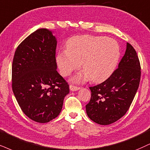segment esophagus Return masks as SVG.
<instances>
[{
    "instance_id": "esophagus-1",
    "label": "esophagus",
    "mask_w": 150,
    "mask_h": 150,
    "mask_svg": "<svg viewBox=\"0 0 150 150\" xmlns=\"http://www.w3.org/2000/svg\"><path fill=\"white\" fill-rule=\"evenodd\" d=\"M69 89L71 91L74 92V91H77V90H79L80 89V88L79 87H76V86H72V85H70L69 86Z\"/></svg>"
}]
</instances>
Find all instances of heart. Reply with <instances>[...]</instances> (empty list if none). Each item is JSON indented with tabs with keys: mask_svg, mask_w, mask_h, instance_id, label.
I'll use <instances>...</instances> for the list:
<instances>
[{
	"mask_svg": "<svg viewBox=\"0 0 150 150\" xmlns=\"http://www.w3.org/2000/svg\"><path fill=\"white\" fill-rule=\"evenodd\" d=\"M120 55L119 44L112 39L101 36H74L67 42V50L58 53L56 63L62 76L71 74L82 63L84 70L71 79L74 82L80 83L92 79L94 83H101L113 74Z\"/></svg>",
	"mask_w": 150,
	"mask_h": 150,
	"instance_id": "heart-1",
	"label": "heart"
}]
</instances>
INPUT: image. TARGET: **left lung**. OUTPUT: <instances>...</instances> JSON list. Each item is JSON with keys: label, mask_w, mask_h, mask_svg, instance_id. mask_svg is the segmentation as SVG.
Returning a JSON list of instances; mask_svg holds the SVG:
<instances>
[{"label": "left lung", "mask_w": 150, "mask_h": 150, "mask_svg": "<svg viewBox=\"0 0 150 150\" xmlns=\"http://www.w3.org/2000/svg\"><path fill=\"white\" fill-rule=\"evenodd\" d=\"M140 73L137 53L127 42L117 69L104 82L90 88L91 99L86 106L90 119L99 125H108L123 117L138 90Z\"/></svg>", "instance_id": "left-lung-1"}]
</instances>
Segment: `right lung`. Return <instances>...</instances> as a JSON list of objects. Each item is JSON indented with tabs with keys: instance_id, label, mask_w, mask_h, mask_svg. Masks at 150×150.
Masks as SVG:
<instances>
[{
	"instance_id": "right-lung-1",
	"label": "right lung",
	"mask_w": 150,
	"mask_h": 150,
	"mask_svg": "<svg viewBox=\"0 0 150 150\" xmlns=\"http://www.w3.org/2000/svg\"><path fill=\"white\" fill-rule=\"evenodd\" d=\"M57 39L38 29L16 48L12 67V90L22 111L33 121L49 122L58 116L69 85L57 71Z\"/></svg>"
}]
</instances>
